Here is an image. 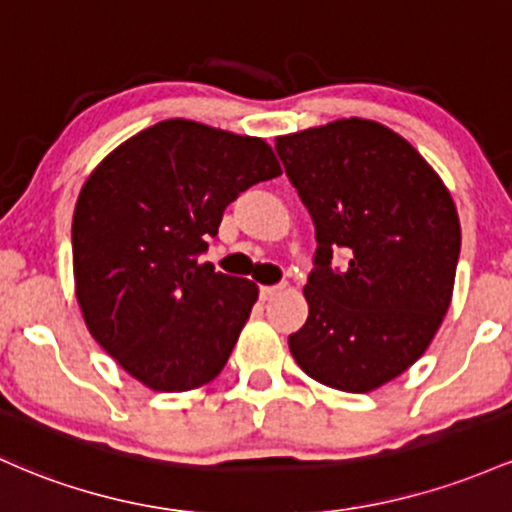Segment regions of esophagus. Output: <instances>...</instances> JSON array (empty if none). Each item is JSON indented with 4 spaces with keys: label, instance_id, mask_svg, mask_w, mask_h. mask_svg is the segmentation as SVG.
I'll use <instances>...</instances> for the list:
<instances>
[{
    "label": "esophagus",
    "instance_id": "esophagus-1",
    "mask_svg": "<svg viewBox=\"0 0 512 512\" xmlns=\"http://www.w3.org/2000/svg\"><path fill=\"white\" fill-rule=\"evenodd\" d=\"M284 286L282 284H274V286H267V284H262L260 286V299L262 301H269V299H274V296L279 294V291H282Z\"/></svg>",
    "mask_w": 512,
    "mask_h": 512
}]
</instances>
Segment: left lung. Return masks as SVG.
Wrapping results in <instances>:
<instances>
[{
    "instance_id": "8db88e82",
    "label": "left lung",
    "mask_w": 512,
    "mask_h": 512,
    "mask_svg": "<svg viewBox=\"0 0 512 512\" xmlns=\"http://www.w3.org/2000/svg\"><path fill=\"white\" fill-rule=\"evenodd\" d=\"M316 226L296 364L330 389L367 393L423 357L452 301L462 228L425 157L391 128L340 119L277 138ZM342 249L348 265L332 269Z\"/></svg>"
}]
</instances>
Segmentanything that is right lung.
<instances>
[{"label": "right lung", "mask_w": 512, "mask_h": 512, "mask_svg": "<svg viewBox=\"0 0 512 512\" xmlns=\"http://www.w3.org/2000/svg\"><path fill=\"white\" fill-rule=\"evenodd\" d=\"M279 174L262 138L187 119L145 128L89 174L72 216L75 296L92 338L140 384L192 391L226 367L257 284L199 257L230 201Z\"/></svg>", "instance_id": "1"}]
</instances>
